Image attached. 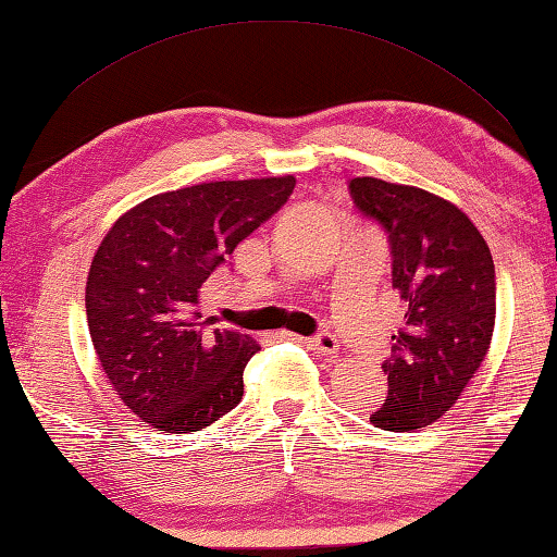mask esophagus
I'll return each instance as SVG.
<instances>
[{
  "mask_svg": "<svg viewBox=\"0 0 557 557\" xmlns=\"http://www.w3.org/2000/svg\"><path fill=\"white\" fill-rule=\"evenodd\" d=\"M289 338H295V336H289ZM295 341L305 343L307 348L317 350V352H321V356H329V358L338 352V341H336V336H331V333H319V336H313V338H295Z\"/></svg>",
  "mask_w": 557,
  "mask_h": 557,
  "instance_id": "34e87169",
  "label": "esophagus"
}]
</instances>
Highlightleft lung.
<instances>
[{"label":"left lung","instance_id":"8db88e82","mask_svg":"<svg viewBox=\"0 0 557 557\" xmlns=\"http://www.w3.org/2000/svg\"><path fill=\"white\" fill-rule=\"evenodd\" d=\"M348 189L387 234L392 287L407 305L382 362L387 397L370 421L394 433L431 426L487 356L497 313L492 252L458 207L426 189L377 177L350 180Z\"/></svg>","mask_w":557,"mask_h":557}]
</instances>
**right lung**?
Returning a JSON list of instances; mask_svg holds the SVG:
<instances>
[{
  "instance_id": "right-lung-1",
  "label": "right lung",
  "mask_w": 557,
  "mask_h": 557,
  "mask_svg": "<svg viewBox=\"0 0 557 557\" xmlns=\"http://www.w3.org/2000/svg\"><path fill=\"white\" fill-rule=\"evenodd\" d=\"M295 185L285 175L165 191L128 209L99 244L85 292L89 336L121 401L153 429L199 431L244 397L260 348L201 321V289Z\"/></svg>"
}]
</instances>
